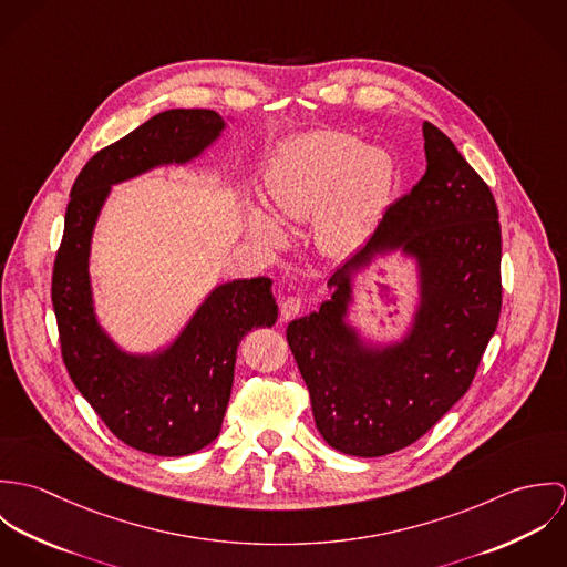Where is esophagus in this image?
<instances>
[{
    "label": "esophagus",
    "instance_id": "34e87169",
    "mask_svg": "<svg viewBox=\"0 0 567 567\" xmlns=\"http://www.w3.org/2000/svg\"><path fill=\"white\" fill-rule=\"evenodd\" d=\"M299 310H301V299H299V297H286V299L281 301V317H284L286 321L292 319V317H297Z\"/></svg>",
    "mask_w": 567,
    "mask_h": 567
}]
</instances>
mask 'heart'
<instances>
[{
  "mask_svg": "<svg viewBox=\"0 0 567 567\" xmlns=\"http://www.w3.org/2000/svg\"><path fill=\"white\" fill-rule=\"evenodd\" d=\"M393 183L395 163L384 148L321 131L301 135L281 151L266 176V194L281 220L315 214L317 246L324 255H347L378 229ZM274 217L255 205L246 209L250 234L268 246L286 243V229Z\"/></svg>",
  "mask_w": 567,
  "mask_h": 567,
  "instance_id": "1",
  "label": "heart"
}]
</instances>
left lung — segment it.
<instances>
[{
  "label": "left lung",
  "mask_w": 567,
  "mask_h": 567,
  "mask_svg": "<svg viewBox=\"0 0 567 567\" xmlns=\"http://www.w3.org/2000/svg\"><path fill=\"white\" fill-rule=\"evenodd\" d=\"M423 178L333 270L321 310L286 331L321 436L349 456H386L421 439L467 393L499 319L493 194L434 124H423ZM395 251L415 266L417 303L405 333L382 343L359 331L350 308L359 275Z\"/></svg>",
  "instance_id": "1"
}]
</instances>
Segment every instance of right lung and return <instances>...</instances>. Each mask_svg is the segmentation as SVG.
<instances>
[{
    "mask_svg": "<svg viewBox=\"0 0 567 567\" xmlns=\"http://www.w3.org/2000/svg\"><path fill=\"white\" fill-rule=\"evenodd\" d=\"M227 122L209 109H169L93 155L72 187L54 261L52 303L72 382L120 441L155 456L194 454L220 434L240 340L277 323L272 279L218 284L169 342L128 351L97 319L91 243L113 185L196 162Z\"/></svg>",
    "mask_w": 567,
    "mask_h": 567,
    "instance_id": "right-lung-1",
    "label": "right lung"
}]
</instances>
